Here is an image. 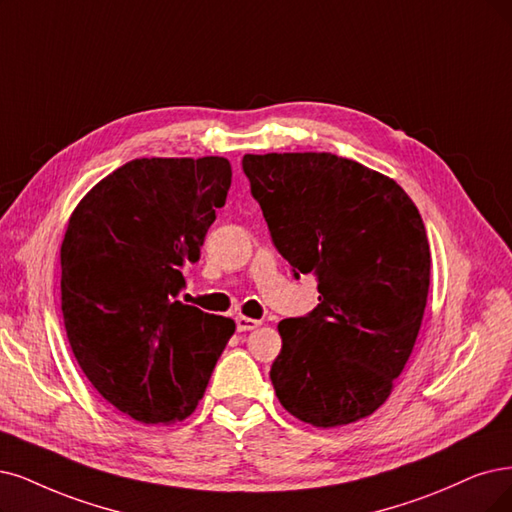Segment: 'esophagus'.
<instances>
[{
	"instance_id": "1",
	"label": "esophagus",
	"mask_w": 512,
	"mask_h": 512,
	"mask_svg": "<svg viewBox=\"0 0 512 512\" xmlns=\"http://www.w3.org/2000/svg\"><path fill=\"white\" fill-rule=\"evenodd\" d=\"M261 325V320L249 318V316H236V329L238 331H253Z\"/></svg>"
}]
</instances>
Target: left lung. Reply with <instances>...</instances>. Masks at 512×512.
Listing matches in <instances>:
<instances>
[{
  "label": "left lung",
  "instance_id": "left-lung-1",
  "mask_svg": "<svg viewBox=\"0 0 512 512\" xmlns=\"http://www.w3.org/2000/svg\"><path fill=\"white\" fill-rule=\"evenodd\" d=\"M242 170L293 276L318 280L320 304L278 325V401L316 428L363 420L422 327L430 246L418 208L390 177L325 151L246 154Z\"/></svg>",
  "mask_w": 512,
  "mask_h": 512
}]
</instances>
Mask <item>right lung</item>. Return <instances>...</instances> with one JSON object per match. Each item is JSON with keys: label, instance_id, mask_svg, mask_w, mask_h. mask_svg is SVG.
Listing matches in <instances>:
<instances>
[{"label": "right lung", "instance_id": "1", "mask_svg": "<svg viewBox=\"0 0 512 512\" xmlns=\"http://www.w3.org/2000/svg\"><path fill=\"white\" fill-rule=\"evenodd\" d=\"M225 158H141L113 170L75 206L61 244V308L90 384L132 420L192 415L232 318L177 299L225 204Z\"/></svg>", "mask_w": 512, "mask_h": 512}]
</instances>
